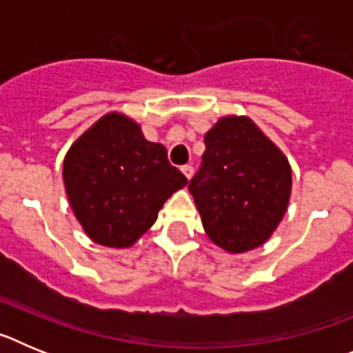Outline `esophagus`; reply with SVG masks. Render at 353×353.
Segmentation results:
<instances>
[{
  "mask_svg": "<svg viewBox=\"0 0 353 353\" xmlns=\"http://www.w3.org/2000/svg\"><path fill=\"white\" fill-rule=\"evenodd\" d=\"M182 173L185 174L187 180H191L192 174H194V168H192L191 164H185V166H182Z\"/></svg>",
  "mask_w": 353,
  "mask_h": 353,
  "instance_id": "1",
  "label": "esophagus"
}]
</instances>
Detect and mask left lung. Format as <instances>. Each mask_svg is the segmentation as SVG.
<instances>
[{"instance_id": "left-lung-1", "label": "left lung", "mask_w": 353, "mask_h": 353, "mask_svg": "<svg viewBox=\"0 0 353 353\" xmlns=\"http://www.w3.org/2000/svg\"><path fill=\"white\" fill-rule=\"evenodd\" d=\"M189 191L215 245L239 254L265 244L286 214L292 168L251 118L224 117L205 134Z\"/></svg>"}]
</instances>
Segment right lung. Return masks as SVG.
Instances as JSON below:
<instances>
[{"label": "right lung", "mask_w": 353, "mask_h": 353, "mask_svg": "<svg viewBox=\"0 0 353 353\" xmlns=\"http://www.w3.org/2000/svg\"><path fill=\"white\" fill-rule=\"evenodd\" d=\"M68 203L84 233L105 248H130L187 179L168 161L166 148L145 139L121 113L93 123L65 155Z\"/></svg>", "instance_id": "obj_1"}]
</instances>
